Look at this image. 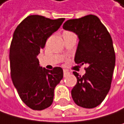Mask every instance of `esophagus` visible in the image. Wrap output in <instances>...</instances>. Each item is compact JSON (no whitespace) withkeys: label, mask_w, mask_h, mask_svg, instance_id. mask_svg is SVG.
<instances>
[{"label":"esophagus","mask_w":124,"mask_h":124,"mask_svg":"<svg viewBox=\"0 0 124 124\" xmlns=\"http://www.w3.org/2000/svg\"><path fill=\"white\" fill-rule=\"evenodd\" d=\"M63 74H64V77H66L69 74V72L68 70H66V69H64V70H63Z\"/></svg>","instance_id":"1"}]
</instances>
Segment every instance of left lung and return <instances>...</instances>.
Returning a JSON list of instances; mask_svg holds the SVG:
<instances>
[{
  "label": "left lung",
  "mask_w": 124,
  "mask_h": 124,
  "mask_svg": "<svg viewBox=\"0 0 124 124\" xmlns=\"http://www.w3.org/2000/svg\"><path fill=\"white\" fill-rule=\"evenodd\" d=\"M63 28L79 38L75 62L87 65L83 76L73 72L77 83L71 92L72 100L79 107L94 108L110 89L116 60L112 38L99 17L93 15L68 20Z\"/></svg>",
  "instance_id": "1"
}]
</instances>
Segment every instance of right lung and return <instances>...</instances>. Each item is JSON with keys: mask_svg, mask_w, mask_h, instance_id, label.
Segmentation results:
<instances>
[{"mask_svg": "<svg viewBox=\"0 0 124 124\" xmlns=\"http://www.w3.org/2000/svg\"><path fill=\"white\" fill-rule=\"evenodd\" d=\"M64 20L30 15L14 32L9 55L11 77L21 100L35 110H42L52 105L54 89L63 78L61 67L52 70L41 67L37 56Z\"/></svg>", "mask_w": 124, "mask_h": 124, "instance_id": "obj_1", "label": "right lung"}]
</instances>
